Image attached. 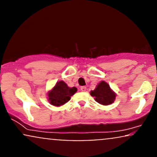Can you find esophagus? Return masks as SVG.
I'll use <instances>...</instances> for the list:
<instances>
[{"label": "esophagus", "instance_id": "obj_1", "mask_svg": "<svg viewBox=\"0 0 157 157\" xmlns=\"http://www.w3.org/2000/svg\"><path fill=\"white\" fill-rule=\"evenodd\" d=\"M80 90L82 91H86V86H82V87H80Z\"/></svg>", "mask_w": 157, "mask_h": 157}]
</instances>
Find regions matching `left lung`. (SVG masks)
I'll return each instance as SVG.
<instances>
[{
  "label": "left lung",
  "mask_w": 157,
  "mask_h": 157,
  "mask_svg": "<svg viewBox=\"0 0 157 157\" xmlns=\"http://www.w3.org/2000/svg\"><path fill=\"white\" fill-rule=\"evenodd\" d=\"M90 94L94 97L95 101L102 105L112 104L116 99V93L111 89L105 81L102 80L96 86L94 90L91 91Z\"/></svg>",
  "instance_id": "8db88e82"
}]
</instances>
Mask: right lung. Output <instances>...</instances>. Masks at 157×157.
I'll return each mask as SVG.
<instances>
[{
    "label": "right lung",
    "mask_w": 157,
    "mask_h": 157,
    "mask_svg": "<svg viewBox=\"0 0 157 157\" xmlns=\"http://www.w3.org/2000/svg\"><path fill=\"white\" fill-rule=\"evenodd\" d=\"M77 91L76 87H68L64 81H58L55 86L48 91V101L52 105L60 107L69 101L71 97L73 96Z\"/></svg>",
    "instance_id": "add662e5"
}]
</instances>
